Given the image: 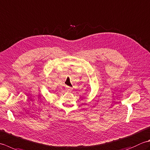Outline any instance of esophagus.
I'll list each match as a JSON object with an SVG mask.
<instances>
[{"instance_id": "1", "label": "esophagus", "mask_w": 150, "mask_h": 150, "mask_svg": "<svg viewBox=\"0 0 150 150\" xmlns=\"http://www.w3.org/2000/svg\"><path fill=\"white\" fill-rule=\"evenodd\" d=\"M66 90H67V91H71V90H72V88L69 87V86H66Z\"/></svg>"}]
</instances>
